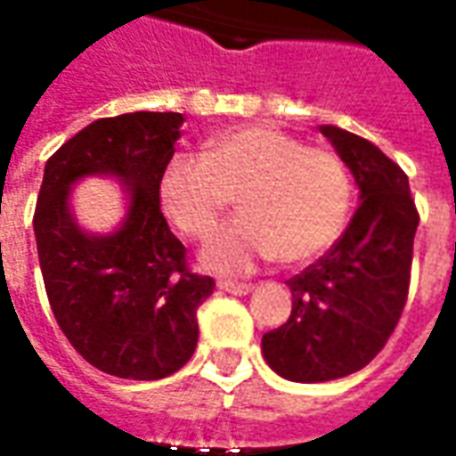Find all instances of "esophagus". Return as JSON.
<instances>
[{
  "instance_id": "1",
  "label": "esophagus",
  "mask_w": 456,
  "mask_h": 456,
  "mask_svg": "<svg viewBox=\"0 0 456 456\" xmlns=\"http://www.w3.org/2000/svg\"><path fill=\"white\" fill-rule=\"evenodd\" d=\"M217 288L224 293H232V296H248L254 290L251 283H234V281H219Z\"/></svg>"
}]
</instances>
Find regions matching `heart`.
<instances>
[{"label": "heart", "instance_id": "heart-1", "mask_svg": "<svg viewBox=\"0 0 456 456\" xmlns=\"http://www.w3.org/2000/svg\"><path fill=\"white\" fill-rule=\"evenodd\" d=\"M234 195L241 217L200 254L217 273H247L276 256L283 264L320 256L339 239L352 208L342 160L271 124L217 131L202 143V159L178 153L160 170V208L192 239L215 232Z\"/></svg>", "mask_w": 456, "mask_h": 456}]
</instances>
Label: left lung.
Segmentation results:
<instances>
[{
	"instance_id": "left-lung-1",
	"label": "left lung",
	"mask_w": 456,
	"mask_h": 456,
	"mask_svg": "<svg viewBox=\"0 0 456 456\" xmlns=\"http://www.w3.org/2000/svg\"><path fill=\"white\" fill-rule=\"evenodd\" d=\"M320 131L352 170L362 202L335 247L288 281L290 317L261 339L268 366L297 383L342 379L381 352L405 307L420 222L401 166L352 131Z\"/></svg>"
}]
</instances>
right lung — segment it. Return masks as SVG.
<instances>
[{"instance_id":"1","label":"right lung","mask_w":456,"mask_h":456,"mask_svg":"<svg viewBox=\"0 0 456 456\" xmlns=\"http://www.w3.org/2000/svg\"><path fill=\"white\" fill-rule=\"evenodd\" d=\"M183 114L131 112L87 124L48 159L34 215L45 293L75 352L94 369L159 381L198 344V307L215 281L190 273L185 247L160 212L159 178L175 153ZM122 183L120 227L94 235L74 219L69 192L83 177Z\"/></svg>"}]
</instances>
